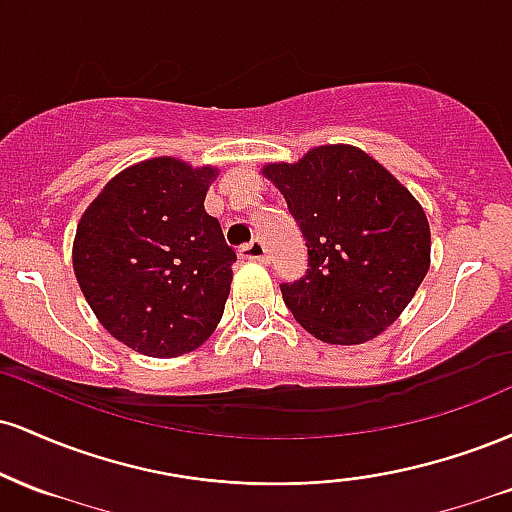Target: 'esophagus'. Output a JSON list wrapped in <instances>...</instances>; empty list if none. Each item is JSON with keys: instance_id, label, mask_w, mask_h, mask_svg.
Wrapping results in <instances>:
<instances>
[{"instance_id": "34e87169", "label": "esophagus", "mask_w": 512, "mask_h": 512, "mask_svg": "<svg viewBox=\"0 0 512 512\" xmlns=\"http://www.w3.org/2000/svg\"><path fill=\"white\" fill-rule=\"evenodd\" d=\"M240 255L245 257V260H255V262H267V248H264L262 240H252V243H245L243 248H240Z\"/></svg>"}]
</instances>
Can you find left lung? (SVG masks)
<instances>
[{"mask_svg":"<svg viewBox=\"0 0 512 512\" xmlns=\"http://www.w3.org/2000/svg\"><path fill=\"white\" fill-rule=\"evenodd\" d=\"M308 245V272L281 284L289 310L327 344H363L402 315L431 267L426 211L390 170L351 144L267 163Z\"/></svg>","mask_w":512,"mask_h":512,"instance_id":"obj_1","label":"left lung"}]
</instances>
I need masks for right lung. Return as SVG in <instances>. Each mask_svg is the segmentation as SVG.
Wrapping results in <instances>:
<instances>
[{
  "mask_svg": "<svg viewBox=\"0 0 512 512\" xmlns=\"http://www.w3.org/2000/svg\"><path fill=\"white\" fill-rule=\"evenodd\" d=\"M219 168L173 156L134 163L88 204L72 262L86 303L144 356L195 351L219 325L236 252L204 211Z\"/></svg>",
  "mask_w": 512,
  "mask_h": 512,
  "instance_id": "1",
  "label": "right lung"
}]
</instances>
